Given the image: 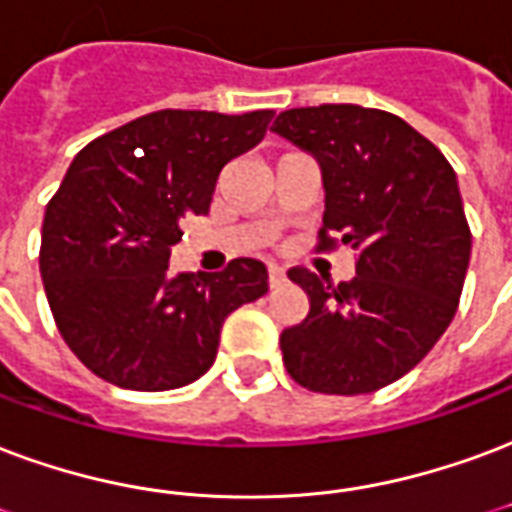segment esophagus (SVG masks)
Instances as JSON below:
<instances>
[{"mask_svg": "<svg viewBox=\"0 0 512 512\" xmlns=\"http://www.w3.org/2000/svg\"><path fill=\"white\" fill-rule=\"evenodd\" d=\"M285 282V268L282 266H268V285L279 287Z\"/></svg>", "mask_w": 512, "mask_h": 512, "instance_id": "34e87169", "label": "esophagus"}]
</instances>
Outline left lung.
<instances>
[{"label": "left lung", "mask_w": 512, "mask_h": 512, "mask_svg": "<svg viewBox=\"0 0 512 512\" xmlns=\"http://www.w3.org/2000/svg\"><path fill=\"white\" fill-rule=\"evenodd\" d=\"M271 130L320 162L317 249H358L350 282L287 271L309 298L304 323L279 339L287 374L314 393L380 391L426 358L458 309L472 233L456 173L429 138L377 108H290Z\"/></svg>", "instance_id": "left-lung-1"}]
</instances>
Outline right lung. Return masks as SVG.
Segmentation results:
<instances>
[{"mask_svg":"<svg viewBox=\"0 0 512 512\" xmlns=\"http://www.w3.org/2000/svg\"><path fill=\"white\" fill-rule=\"evenodd\" d=\"M274 111H154L94 138L48 200V306L75 358L127 391H173L211 369L227 314L268 293L260 260L168 274L179 222L206 214L219 170L257 146Z\"/></svg>","mask_w":512,"mask_h":512,"instance_id":"obj_1","label":"right lung"}]
</instances>
